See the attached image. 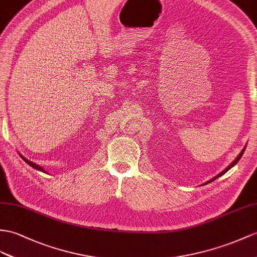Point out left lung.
<instances>
[{"instance_id":"8db88e82","label":"left lung","mask_w":257,"mask_h":257,"mask_svg":"<svg viewBox=\"0 0 257 257\" xmlns=\"http://www.w3.org/2000/svg\"><path fill=\"white\" fill-rule=\"evenodd\" d=\"M245 148H246V145L245 146H244V148L242 149V152L239 154V155H237V157L232 161V162H231V164L226 168V169H224V170L223 171H221L220 173H219V174H217V176L216 177H214V178H212V179H210L209 181H207V182H205L203 185H205V184H208V183H210V182H212V181H214V180H216L217 178H219V177H221L222 176V174H224V173H226L227 171H229L230 170V169L231 168H232V167H234L236 164H237V161H239L240 159H241V157H242V155H243V153H244V150H245Z\"/></svg>"}]
</instances>
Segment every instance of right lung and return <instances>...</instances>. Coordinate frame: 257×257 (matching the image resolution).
I'll return each instance as SVG.
<instances>
[{"instance_id":"1","label":"right lung","mask_w":257,"mask_h":257,"mask_svg":"<svg viewBox=\"0 0 257 257\" xmlns=\"http://www.w3.org/2000/svg\"><path fill=\"white\" fill-rule=\"evenodd\" d=\"M21 155V157L23 158V160L26 162V164H28L30 167H33L34 169H36V170H38V171H41V172H45V173H47V171L45 170V169H43L42 167H40L39 165H37V164H35V162H33V161H30V160H28L27 158H25L24 156L22 155V154H20Z\"/></svg>"}]
</instances>
